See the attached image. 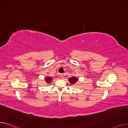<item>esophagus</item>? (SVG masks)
Instances as JSON below:
<instances>
[{
	"mask_svg": "<svg viewBox=\"0 0 128 128\" xmlns=\"http://www.w3.org/2000/svg\"><path fill=\"white\" fill-rule=\"evenodd\" d=\"M64 74H60V78H61L62 79L64 78Z\"/></svg>",
	"mask_w": 128,
	"mask_h": 128,
	"instance_id": "esophagus-1",
	"label": "esophagus"
}]
</instances>
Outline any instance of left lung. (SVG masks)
I'll list each match as a JSON object with an SVG mask.
<instances>
[{
  "label": "left lung",
  "instance_id": "left-lung-1",
  "mask_svg": "<svg viewBox=\"0 0 128 128\" xmlns=\"http://www.w3.org/2000/svg\"><path fill=\"white\" fill-rule=\"evenodd\" d=\"M78 79L77 78L74 77V76L71 77L69 78V81L71 84H73L76 83V82L78 81Z\"/></svg>",
  "mask_w": 128,
  "mask_h": 128
}]
</instances>
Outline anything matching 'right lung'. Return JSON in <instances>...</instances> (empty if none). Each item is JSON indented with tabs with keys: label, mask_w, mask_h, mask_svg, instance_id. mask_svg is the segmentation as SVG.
<instances>
[{
	"label": "right lung",
	"mask_w": 128,
	"mask_h": 128,
	"mask_svg": "<svg viewBox=\"0 0 128 128\" xmlns=\"http://www.w3.org/2000/svg\"><path fill=\"white\" fill-rule=\"evenodd\" d=\"M45 80H46L47 83H50L52 80V78L50 77H49V76H47L46 78H45Z\"/></svg>",
	"instance_id": "right-lung-1"
}]
</instances>
